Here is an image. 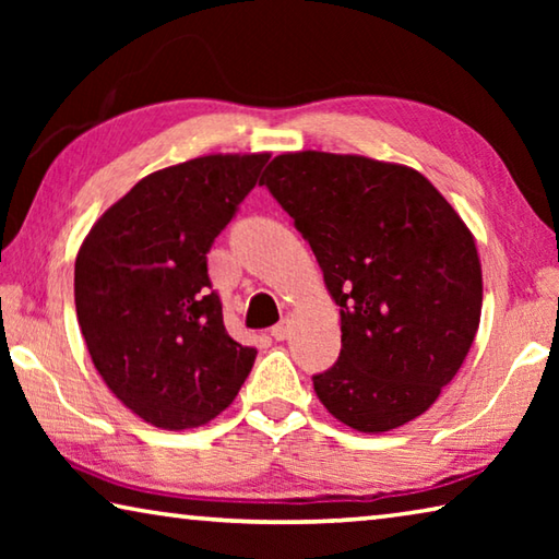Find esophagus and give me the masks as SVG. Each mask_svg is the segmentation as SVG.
Returning <instances> with one entry per match:
<instances>
[{
    "mask_svg": "<svg viewBox=\"0 0 559 559\" xmlns=\"http://www.w3.org/2000/svg\"><path fill=\"white\" fill-rule=\"evenodd\" d=\"M271 335H273V340H288L290 337V323H288V320H281L278 325H273L271 328Z\"/></svg>",
    "mask_w": 559,
    "mask_h": 559,
    "instance_id": "1",
    "label": "esophagus"
}]
</instances>
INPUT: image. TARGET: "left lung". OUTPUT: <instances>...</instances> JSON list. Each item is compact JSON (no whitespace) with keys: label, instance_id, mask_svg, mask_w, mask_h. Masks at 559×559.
<instances>
[{"label":"left lung","instance_id":"8db88e82","mask_svg":"<svg viewBox=\"0 0 559 559\" xmlns=\"http://www.w3.org/2000/svg\"><path fill=\"white\" fill-rule=\"evenodd\" d=\"M261 185L293 216L340 306L343 349L313 374L318 400L365 433L416 419L478 330L484 278L466 224L416 169L359 155H278Z\"/></svg>","mask_w":559,"mask_h":559}]
</instances>
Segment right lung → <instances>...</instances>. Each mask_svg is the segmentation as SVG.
<instances>
[{
	"instance_id": "right-lung-1",
	"label": "right lung",
	"mask_w": 559,
	"mask_h": 559,
	"mask_svg": "<svg viewBox=\"0 0 559 559\" xmlns=\"http://www.w3.org/2000/svg\"><path fill=\"white\" fill-rule=\"evenodd\" d=\"M269 155H206L159 169L93 224L75 257V316L103 382L159 429L212 421L257 349L226 333L206 253Z\"/></svg>"
}]
</instances>
